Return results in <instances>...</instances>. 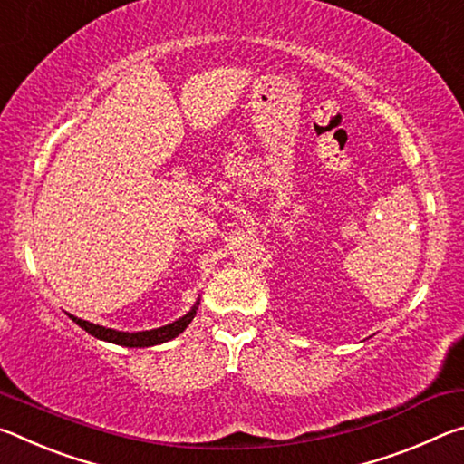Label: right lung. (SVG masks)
<instances>
[{
  "instance_id": "add662e5",
  "label": "right lung",
  "mask_w": 464,
  "mask_h": 464,
  "mask_svg": "<svg viewBox=\"0 0 464 464\" xmlns=\"http://www.w3.org/2000/svg\"><path fill=\"white\" fill-rule=\"evenodd\" d=\"M198 304H200V298H196L192 309L188 311L184 317L176 319L174 324H168V325H161L155 329H147V332H119V329H110L104 325L90 324V321H83L75 315H69V317H72L82 329H85L90 335L98 337V340H104V342L116 343V345H124V348H149V345H157V343L174 340V337L182 334L184 329L190 325V321L194 319Z\"/></svg>"
}]
</instances>
